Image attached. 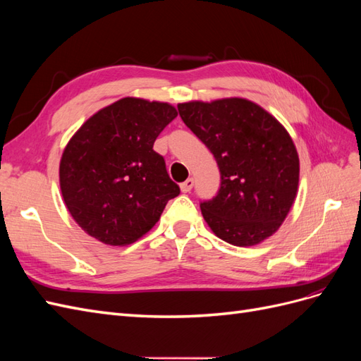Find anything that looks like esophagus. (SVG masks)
Returning a JSON list of instances; mask_svg holds the SVG:
<instances>
[{
    "label": "esophagus",
    "instance_id": "34e87169",
    "mask_svg": "<svg viewBox=\"0 0 361 361\" xmlns=\"http://www.w3.org/2000/svg\"><path fill=\"white\" fill-rule=\"evenodd\" d=\"M194 187V180L192 179H187L183 183H180V191L182 192H190Z\"/></svg>",
    "mask_w": 361,
    "mask_h": 361
}]
</instances>
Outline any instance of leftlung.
<instances>
[{
  "label": "left lung",
  "mask_w": 361,
  "mask_h": 361,
  "mask_svg": "<svg viewBox=\"0 0 361 361\" xmlns=\"http://www.w3.org/2000/svg\"><path fill=\"white\" fill-rule=\"evenodd\" d=\"M221 173L215 197L200 204L211 231L236 247L257 245L285 221L298 192L300 158L279 120L245 97L178 104Z\"/></svg>",
  "instance_id": "8db88e82"
}]
</instances>
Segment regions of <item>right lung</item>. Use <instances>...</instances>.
<instances>
[{
    "label": "right lung",
    "instance_id": "1",
    "mask_svg": "<svg viewBox=\"0 0 361 361\" xmlns=\"http://www.w3.org/2000/svg\"><path fill=\"white\" fill-rule=\"evenodd\" d=\"M176 116L169 102L128 96L94 113L72 135L60 159V190L87 235L113 247L133 244L179 195L154 150Z\"/></svg>",
    "mask_w": 361,
    "mask_h": 361
}]
</instances>
